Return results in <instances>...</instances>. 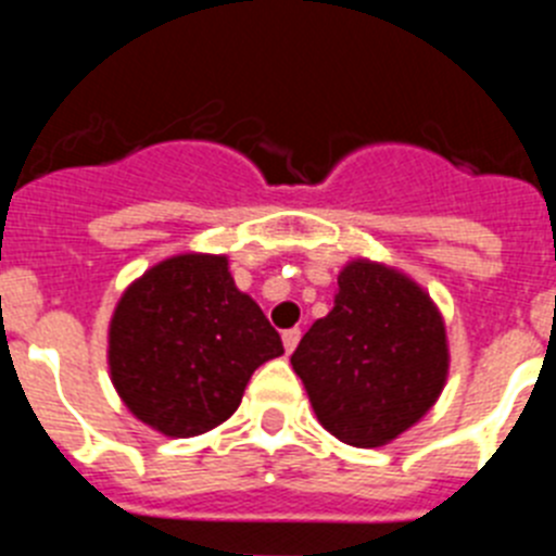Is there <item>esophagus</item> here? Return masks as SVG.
<instances>
[{
	"label": "esophagus",
	"mask_w": 556,
	"mask_h": 556,
	"mask_svg": "<svg viewBox=\"0 0 556 556\" xmlns=\"http://www.w3.org/2000/svg\"><path fill=\"white\" fill-rule=\"evenodd\" d=\"M283 351L292 353L294 348H298V342H301V328H289V331H283Z\"/></svg>",
	"instance_id": "esophagus-1"
}]
</instances>
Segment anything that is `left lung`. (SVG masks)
Listing matches in <instances>:
<instances>
[{
    "label": "left lung",
    "mask_w": 556,
    "mask_h": 556,
    "mask_svg": "<svg viewBox=\"0 0 556 556\" xmlns=\"http://www.w3.org/2000/svg\"><path fill=\"white\" fill-rule=\"evenodd\" d=\"M333 308L292 353L314 415L358 448L392 443L434 406L448 378L445 323L409 275L356 258Z\"/></svg>",
    "instance_id": "left-lung-1"
}]
</instances>
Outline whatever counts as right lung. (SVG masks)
Segmentation results:
<instances>
[{
  "mask_svg": "<svg viewBox=\"0 0 556 556\" xmlns=\"http://www.w3.org/2000/svg\"><path fill=\"white\" fill-rule=\"evenodd\" d=\"M281 353V337L236 289L225 255L184 253L150 267L125 289L108 328L113 387L166 437L225 424L255 367Z\"/></svg>",
  "mask_w": 556,
  "mask_h": 556,
  "instance_id": "obj_1",
  "label": "right lung"
}]
</instances>
